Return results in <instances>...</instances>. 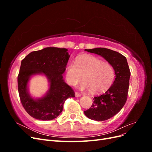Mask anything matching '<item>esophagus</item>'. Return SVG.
Returning a JSON list of instances; mask_svg holds the SVG:
<instances>
[{
  "mask_svg": "<svg viewBox=\"0 0 152 152\" xmlns=\"http://www.w3.org/2000/svg\"><path fill=\"white\" fill-rule=\"evenodd\" d=\"M82 96L81 94L77 93V92H75V96H76V97H80V96Z\"/></svg>",
  "mask_w": 152,
  "mask_h": 152,
  "instance_id": "obj_1",
  "label": "esophagus"
}]
</instances>
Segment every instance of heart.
<instances>
[{
	"mask_svg": "<svg viewBox=\"0 0 152 152\" xmlns=\"http://www.w3.org/2000/svg\"><path fill=\"white\" fill-rule=\"evenodd\" d=\"M65 77L68 84L72 86H75L84 78L80 85L81 90H93L94 93H100L112 86L115 70L108 62L93 56H86L77 58L75 63L67 64Z\"/></svg>",
	"mask_w": 152,
	"mask_h": 152,
	"instance_id": "b5f03b06",
	"label": "heart"
}]
</instances>
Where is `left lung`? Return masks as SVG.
<instances>
[{
    "instance_id": "1",
    "label": "left lung",
    "mask_w": 152,
    "mask_h": 152,
    "mask_svg": "<svg viewBox=\"0 0 152 152\" xmlns=\"http://www.w3.org/2000/svg\"><path fill=\"white\" fill-rule=\"evenodd\" d=\"M104 58L113 66L115 79L105 93L96 96L91 108L84 111L86 116L92 120L104 121L121 111L125 104L129 87L131 72L126 58L115 50L103 48L85 49Z\"/></svg>"
}]
</instances>
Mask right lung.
I'll list each match as a JSON object with an SVG mask.
<instances>
[{
  "label": "right lung",
  "mask_w": 152,
  "mask_h": 152,
  "mask_svg": "<svg viewBox=\"0 0 152 152\" xmlns=\"http://www.w3.org/2000/svg\"><path fill=\"white\" fill-rule=\"evenodd\" d=\"M65 48H46L28 54L23 59L18 76V88L23 107L31 117L40 121L56 118L68 98L75 93L63 79L70 55ZM43 74L50 82L43 97L34 99L28 93V83L31 76Z\"/></svg>",
  "instance_id": "add662e5"
}]
</instances>
